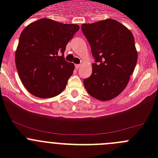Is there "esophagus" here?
<instances>
[{"label":"esophagus","mask_w":158,"mask_h":158,"mask_svg":"<svg viewBox=\"0 0 158 158\" xmlns=\"http://www.w3.org/2000/svg\"><path fill=\"white\" fill-rule=\"evenodd\" d=\"M81 66V64H77V65H75V68H76L77 69H79Z\"/></svg>","instance_id":"esophagus-1"}]
</instances>
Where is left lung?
Here are the masks:
<instances>
[{"label": "left lung", "mask_w": 158, "mask_h": 158, "mask_svg": "<svg viewBox=\"0 0 158 158\" xmlns=\"http://www.w3.org/2000/svg\"><path fill=\"white\" fill-rule=\"evenodd\" d=\"M95 58L93 73L84 80L88 93L101 101L116 97L127 85L138 60L135 38L115 19L81 25Z\"/></svg>", "instance_id": "left-lung-1"}]
</instances>
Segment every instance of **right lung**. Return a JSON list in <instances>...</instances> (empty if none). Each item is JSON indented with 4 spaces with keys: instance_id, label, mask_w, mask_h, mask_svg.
<instances>
[{
    "instance_id": "obj_1",
    "label": "right lung",
    "mask_w": 158,
    "mask_h": 158,
    "mask_svg": "<svg viewBox=\"0 0 158 158\" xmlns=\"http://www.w3.org/2000/svg\"><path fill=\"white\" fill-rule=\"evenodd\" d=\"M78 31V25L47 18L36 20L23 29L15 61L19 78L29 93L40 98H51L65 89L74 65L65 61L64 52Z\"/></svg>"
}]
</instances>
